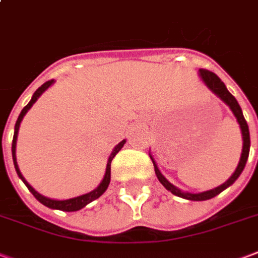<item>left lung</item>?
<instances>
[{
	"label": "left lung",
	"instance_id": "1",
	"mask_svg": "<svg viewBox=\"0 0 258 258\" xmlns=\"http://www.w3.org/2000/svg\"><path fill=\"white\" fill-rule=\"evenodd\" d=\"M199 75H200L201 80L204 81V84L210 88L212 92H214L218 98L223 100L224 103L227 104L228 107L231 108L232 114L235 115L237 118L238 123H239V127H241L242 132V140H243V145H242V154H241V159H239V163H238L237 168H235V171L232 174L231 177L228 178L227 181L222 183L220 186L215 187V189H211V190L207 191H201V193H189V191H183L181 189H178L177 186H174L173 183H170V182L163 177V174L160 173V170L158 168L156 163H155L154 158L151 156L152 159V163H154L155 167V174H156V177L160 181V183L163 185L167 190H170L173 195L178 196V197H182V199H186V200H191V201H204V200H210L215 196H218L219 193H222L224 189H227L230 185H232L234 182L237 181V178L241 175V173L243 171V168H245V164L247 162V158H249V151H250V135H249V126H247L246 119L243 117V114H242L241 106L238 104L237 99L232 96L228 90L226 88V85L220 79H219L216 75H215L214 72L207 71V69H200L199 71Z\"/></svg>",
	"mask_w": 258,
	"mask_h": 258
}]
</instances>
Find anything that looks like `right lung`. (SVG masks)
<instances>
[{
  "mask_svg": "<svg viewBox=\"0 0 258 258\" xmlns=\"http://www.w3.org/2000/svg\"><path fill=\"white\" fill-rule=\"evenodd\" d=\"M54 80H48L46 81L43 85H40L38 90L35 91V94L32 95V98H31L30 103L27 104L26 107L21 110L20 115L17 118L16 121V125H15V135H13V141H12V158H13V164H15V168H16V173L19 175L21 181L26 183V186L28 187V190L35 196V199L42 203L43 205L48 207V208H51V210H59V211H65V212H73V211H79L81 208H84L85 205L90 204L91 201L96 200V199H99L100 196L103 195L106 189L108 187V183H110V178H111V160L114 159V156L121 151V148L123 147V144L126 143V140H122L121 143L118 145H115V148L113 150L111 155L108 156V160H107V166H106V173H104V177L100 182V185L96 189H94L90 193H85V195H81V196H77V197H73V199H68V200H53V199H48V197H44L42 196L40 193L35 190L34 187L31 186L30 183L26 181V178L23 177L20 173V170H19V166H17V160H16V141H17V135H19V127H20V123L23 121V118L24 115L27 114V111L32 107V104L38 100L40 95L43 94L44 91L47 90L50 85L53 84Z\"/></svg>",
  "mask_w": 258,
  "mask_h": 258,
  "instance_id": "right-lung-1",
  "label": "right lung"
}]
</instances>
